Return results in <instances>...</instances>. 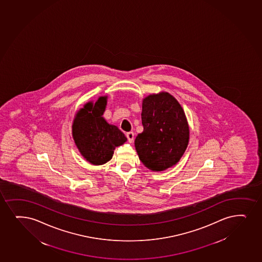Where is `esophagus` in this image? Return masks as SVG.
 <instances>
[{"instance_id":"esophagus-1","label":"esophagus","mask_w":262,"mask_h":262,"mask_svg":"<svg viewBox=\"0 0 262 262\" xmlns=\"http://www.w3.org/2000/svg\"><path fill=\"white\" fill-rule=\"evenodd\" d=\"M127 139L129 143H133V139H134V133L133 132H129V133H126Z\"/></svg>"}]
</instances>
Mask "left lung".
Masks as SVG:
<instances>
[{
    "label": "left lung",
    "mask_w": 262,
    "mask_h": 262,
    "mask_svg": "<svg viewBox=\"0 0 262 262\" xmlns=\"http://www.w3.org/2000/svg\"><path fill=\"white\" fill-rule=\"evenodd\" d=\"M143 133L135 139L139 160L151 171H164L182 157L189 139L184 111L169 93L146 96L142 103Z\"/></svg>",
    "instance_id": "obj_1"
}]
</instances>
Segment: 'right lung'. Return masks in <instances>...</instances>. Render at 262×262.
Masks as SVG:
<instances>
[{
	"instance_id": "1",
	"label": "right lung",
	"mask_w": 262,
	"mask_h": 262,
	"mask_svg": "<svg viewBox=\"0 0 262 262\" xmlns=\"http://www.w3.org/2000/svg\"><path fill=\"white\" fill-rule=\"evenodd\" d=\"M107 96L95 103L89 102L78 111L73 123V138L81 155L93 165H102L111 160L115 148L126 142V137L117 126L102 117Z\"/></svg>"
}]
</instances>
